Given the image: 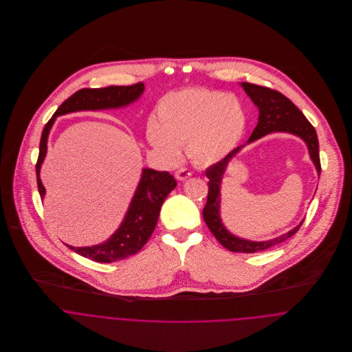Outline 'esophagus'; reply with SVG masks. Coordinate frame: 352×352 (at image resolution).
I'll return each instance as SVG.
<instances>
[{"instance_id": "obj_1", "label": "esophagus", "mask_w": 352, "mask_h": 352, "mask_svg": "<svg viewBox=\"0 0 352 352\" xmlns=\"http://www.w3.org/2000/svg\"><path fill=\"white\" fill-rule=\"evenodd\" d=\"M191 172L188 170V169H186V168H182V169H179L176 173H175V177L177 179V180H187L188 177H191Z\"/></svg>"}]
</instances>
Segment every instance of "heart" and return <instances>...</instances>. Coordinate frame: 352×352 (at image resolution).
Listing matches in <instances>:
<instances>
[{"label": "heart", "mask_w": 352, "mask_h": 352, "mask_svg": "<svg viewBox=\"0 0 352 352\" xmlns=\"http://www.w3.org/2000/svg\"><path fill=\"white\" fill-rule=\"evenodd\" d=\"M247 126L243 104L234 95L190 88L162 98L155 122L148 126L154 151L169 162L177 161L180 146L198 165H212L233 151Z\"/></svg>", "instance_id": "obj_1"}]
</instances>
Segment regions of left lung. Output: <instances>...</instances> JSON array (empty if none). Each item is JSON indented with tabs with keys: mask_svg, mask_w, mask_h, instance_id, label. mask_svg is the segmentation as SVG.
Wrapping results in <instances>:
<instances>
[{
	"mask_svg": "<svg viewBox=\"0 0 352 352\" xmlns=\"http://www.w3.org/2000/svg\"><path fill=\"white\" fill-rule=\"evenodd\" d=\"M240 87L245 91V94L250 96L252 102L258 109V118L257 124L253 130V133L248 140V142L243 146L236 148L230 151L222 161L211 165L206 170V176L208 177V195L207 203L203 208V218L206 225L208 226L210 232L214 234V237L222 244L226 250L230 252H243V253H254V252L264 251L271 247H275L287 239H290L298 229L301 228V221L296 228L292 230L270 240L264 241H254L239 237L237 234L232 233L223 223L221 217V188H222V180L226 173V169L232 160L243 151L247 145L252 142L274 133H285L292 134L298 138H301L305 142L309 157L317 170V175L320 177L321 173V165H320V154H318V140L314 127L309 123V120L305 118L301 111L289 100L282 94L272 91L265 87L254 85L250 82H241Z\"/></svg>",
	"mask_w": 352,
	"mask_h": 352,
	"instance_id": "left-lung-1",
	"label": "left lung"
}]
</instances>
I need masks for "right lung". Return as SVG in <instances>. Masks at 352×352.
<instances>
[{"label":"right lung","instance_id":"1","mask_svg":"<svg viewBox=\"0 0 352 352\" xmlns=\"http://www.w3.org/2000/svg\"><path fill=\"white\" fill-rule=\"evenodd\" d=\"M144 91V82L130 87H107L99 89L85 88L80 89L59 105L45 126L39 145L36 180L42 199H45L46 188L41 180V168L47 154V141L56 118L80 111L126 108L138 100ZM176 186L177 183L175 177L169 175V172H158L151 168H144L129 208L119 228L111 234L109 239L91 247L65 245L72 251L99 263H112L138 253L151 239L158 221L161 206Z\"/></svg>","mask_w":352,"mask_h":352}]
</instances>
